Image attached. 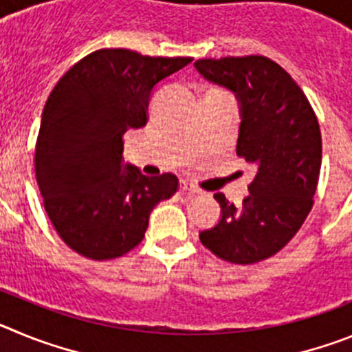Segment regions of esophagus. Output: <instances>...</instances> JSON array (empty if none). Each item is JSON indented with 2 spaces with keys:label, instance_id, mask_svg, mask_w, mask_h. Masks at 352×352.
Segmentation results:
<instances>
[{
  "label": "esophagus",
  "instance_id": "obj_1",
  "mask_svg": "<svg viewBox=\"0 0 352 352\" xmlns=\"http://www.w3.org/2000/svg\"><path fill=\"white\" fill-rule=\"evenodd\" d=\"M179 188H182L183 192H188V194H201V190H199L197 186L188 183L186 179H182V182H179Z\"/></svg>",
  "mask_w": 352,
  "mask_h": 352
}]
</instances>
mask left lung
I'll list each match as a JSON object with an SVG mask.
<instances>
[{
	"label": "left lung",
	"mask_w": 352,
	"mask_h": 352,
	"mask_svg": "<svg viewBox=\"0 0 352 352\" xmlns=\"http://www.w3.org/2000/svg\"><path fill=\"white\" fill-rule=\"evenodd\" d=\"M194 67L234 93L241 120L236 153L256 167L241 206L214 194L222 214L199 239L223 261L259 263L282 250L312 210L322 157L319 123L300 86L266 56L199 60Z\"/></svg>",
	"instance_id": "obj_1"
}]
</instances>
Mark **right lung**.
I'll list each match as a JSON object with an SVG mask.
<instances>
[{"mask_svg": "<svg viewBox=\"0 0 352 352\" xmlns=\"http://www.w3.org/2000/svg\"><path fill=\"white\" fill-rule=\"evenodd\" d=\"M190 61L100 49L49 95L36 139V183L54 229L80 256H125L144 238L153 208L178 190L174 174L149 178L125 164L123 135L146 125L155 86Z\"/></svg>", "mask_w": 352, "mask_h": 352, "instance_id": "1", "label": "right lung"}]
</instances>
